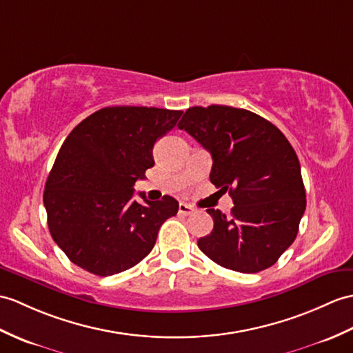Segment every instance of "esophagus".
Masks as SVG:
<instances>
[{"mask_svg": "<svg viewBox=\"0 0 353 353\" xmlns=\"http://www.w3.org/2000/svg\"><path fill=\"white\" fill-rule=\"evenodd\" d=\"M179 214L183 215V216L191 215V214H194V208H191L190 204H186V203H180L179 204Z\"/></svg>", "mask_w": 353, "mask_h": 353, "instance_id": "obj_1", "label": "esophagus"}]
</instances>
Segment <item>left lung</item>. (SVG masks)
Listing matches in <instances>:
<instances>
[{
  "label": "left lung",
  "instance_id": "left-lung-1",
  "mask_svg": "<svg viewBox=\"0 0 353 353\" xmlns=\"http://www.w3.org/2000/svg\"><path fill=\"white\" fill-rule=\"evenodd\" d=\"M212 154L210 182L228 191L225 216L208 209L214 230L199 248L219 266L256 274L276 263L296 239L305 212L299 159L280 129L248 110L192 106L179 121Z\"/></svg>",
  "mask_w": 353,
  "mask_h": 353
}]
</instances>
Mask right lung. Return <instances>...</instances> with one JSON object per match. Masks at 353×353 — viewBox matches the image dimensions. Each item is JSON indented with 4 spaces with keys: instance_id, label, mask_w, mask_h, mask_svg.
<instances>
[{
    "instance_id": "obj_1",
    "label": "right lung",
    "mask_w": 353,
    "mask_h": 353,
    "mask_svg": "<svg viewBox=\"0 0 353 353\" xmlns=\"http://www.w3.org/2000/svg\"><path fill=\"white\" fill-rule=\"evenodd\" d=\"M182 111L108 106L84 119L64 139L48 176L43 203L52 239L72 263L110 276L152 251L179 201L132 200L134 185L154 165L153 145Z\"/></svg>"
}]
</instances>
